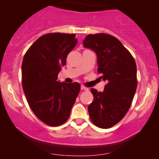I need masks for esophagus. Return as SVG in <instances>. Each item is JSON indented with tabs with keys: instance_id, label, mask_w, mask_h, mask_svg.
Here are the masks:
<instances>
[{
	"instance_id": "esophagus-1",
	"label": "esophagus",
	"mask_w": 159,
	"mask_h": 159,
	"mask_svg": "<svg viewBox=\"0 0 159 159\" xmlns=\"http://www.w3.org/2000/svg\"><path fill=\"white\" fill-rule=\"evenodd\" d=\"M81 89L84 90V91H89V89H88V88L84 87V86H83V85L81 86Z\"/></svg>"
}]
</instances>
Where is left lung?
<instances>
[{"label": "left lung", "mask_w": 159, "mask_h": 159, "mask_svg": "<svg viewBox=\"0 0 159 159\" xmlns=\"http://www.w3.org/2000/svg\"><path fill=\"white\" fill-rule=\"evenodd\" d=\"M83 46L95 52L98 72L107 82L104 91L91 89L94 100L88 109L93 124L109 129L129 111L137 89V68L132 55L115 37L101 33L89 34Z\"/></svg>", "instance_id": "1"}]
</instances>
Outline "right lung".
Wrapping results in <instances>:
<instances>
[{"label": "right lung", "instance_id": "add662e5", "mask_svg": "<svg viewBox=\"0 0 159 159\" xmlns=\"http://www.w3.org/2000/svg\"><path fill=\"white\" fill-rule=\"evenodd\" d=\"M74 34L51 33L40 37L22 62V86L34 115L50 126L64 124L79 94L78 83L60 82L57 75L77 44Z\"/></svg>", "mask_w": 159, "mask_h": 159}]
</instances>
